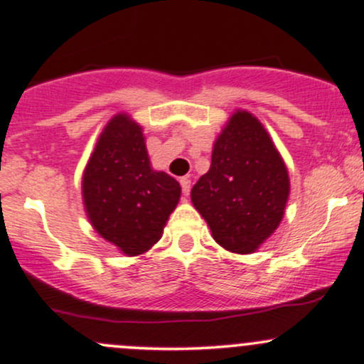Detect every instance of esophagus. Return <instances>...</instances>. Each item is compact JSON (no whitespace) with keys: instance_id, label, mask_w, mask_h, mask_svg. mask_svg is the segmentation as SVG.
<instances>
[{"instance_id":"1","label":"esophagus","mask_w":364,"mask_h":364,"mask_svg":"<svg viewBox=\"0 0 364 364\" xmlns=\"http://www.w3.org/2000/svg\"><path fill=\"white\" fill-rule=\"evenodd\" d=\"M179 183H181V190H183V193H185V195L188 196V193H190V188H191V179L188 178V176H185V178L179 179Z\"/></svg>"}]
</instances>
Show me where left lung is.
Segmentation results:
<instances>
[{
	"label": "left lung",
	"instance_id": "8db88e82",
	"mask_svg": "<svg viewBox=\"0 0 364 364\" xmlns=\"http://www.w3.org/2000/svg\"><path fill=\"white\" fill-rule=\"evenodd\" d=\"M289 174L252 112L236 111L214 141L212 164L191 188V202L212 237L232 253H253L281 224Z\"/></svg>",
	"mask_w": 364,
	"mask_h": 364
}]
</instances>
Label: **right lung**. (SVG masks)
I'll return each mask as SVG.
<instances>
[{
    "instance_id": "1",
    "label": "right lung",
    "mask_w": 364,
    "mask_h": 364,
    "mask_svg": "<svg viewBox=\"0 0 364 364\" xmlns=\"http://www.w3.org/2000/svg\"><path fill=\"white\" fill-rule=\"evenodd\" d=\"M82 195L95 231L119 252L136 257L161 240L181 186L150 168L141 127L123 112L102 129L83 171Z\"/></svg>"
}]
</instances>
